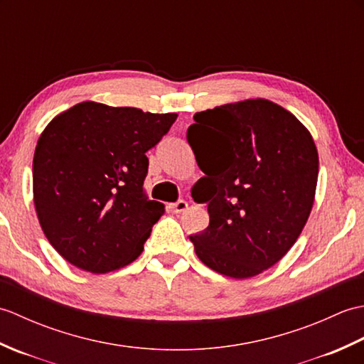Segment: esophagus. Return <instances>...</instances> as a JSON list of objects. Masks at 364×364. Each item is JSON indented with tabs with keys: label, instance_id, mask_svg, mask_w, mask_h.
I'll use <instances>...</instances> for the list:
<instances>
[{
	"label": "esophagus",
	"instance_id": "1",
	"mask_svg": "<svg viewBox=\"0 0 364 364\" xmlns=\"http://www.w3.org/2000/svg\"><path fill=\"white\" fill-rule=\"evenodd\" d=\"M170 208H172V211H173V213L180 214V213H183V211H186V210H188V202H184V200H178V202H175V203L170 205Z\"/></svg>",
	"mask_w": 364,
	"mask_h": 364
}]
</instances>
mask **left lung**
<instances>
[{
  "label": "left lung",
  "instance_id": "8db88e82",
  "mask_svg": "<svg viewBox=\"0 0 364 364\" xmlns=\"http://www.w3.org/2000/svg\"><path fill=\"white\" fill-rule=\"evenodd\" d=\"M194 120L188 142L205 173L197 184L210 225L189 237L215 272L255 277L288 253L310 218L319 173L314 141L296 115L264 98Z\"/></svg>",
  "mask_w": 364,
  "mask_h": 364
}]
</instances>
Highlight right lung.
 Returning a JSON list of instances; mask_svg holds the SVG:
<instances>
[{"instance_id": "right-lung-1", "label": "right lung", "mask_w": 364, "mask_h": 364, "mask_svg": "<svg viewBox=\"0 0 364 364\" xmlns=\"http://www.w3.org/2000/svg\"><path fill=\"white\" fill-rule=\"evenodd\" d=\"M176 117L82 102L46 125L33 161L34 205L65 261L106 274L142 253L164 214V205L145 196V153Z\"/></svg>"}]
</instances>
